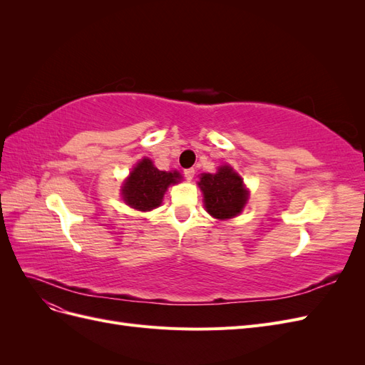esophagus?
I'll list each match as a JSON object with an SVG mask.
<instances>
[{"mask_svg": "<svg viewBox=\"0 0 365 365\" xmlns=\"http://www.w3.org/2000/svg\"><path fill=\"white\" fill-rule=\"evenodd\" d=\"M184 176H185L187 181H192L193 176H195V169H185L184 170Z\"/></svg>", "mask_w": 365, "mask_h": 365, "instance_id": "34e87169", "label": "esophagus"}]
</instances>
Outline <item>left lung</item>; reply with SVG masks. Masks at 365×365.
<instances>
[{
	"mask_svg": "<svg viewBox=\"0 0 365 365\" xmlns=\"http://www.w3.org/2000/svg\"><path fill=\"white\" fill-rule=\"evenodd\" d=\"M197 184L204 193L207 212L216 219L235 217L247 204L244 181L230 165H222L216 173H204Z\"/></svg>",
	"mask_w": 365,
	"mask_h": 365,
	"instance_id": "1",
	"label": "left lung"
}]
</instances>
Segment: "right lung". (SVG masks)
Returning a JSON list of instances; mask_svg holds the SVG:
<instances>
[{"instance_id": "obj_1", "label": "right lung", "mask_w": 365, "mask_h": 365, "mask_svg": "<svg viewBox=\"0 0 365 365\" xmlns=\"http://www.w3.org/2000/svg\"><path fill=\"white\" fill-rule=\"evenodd\" d=\"M178 172H163L149 158L141 160L126 180L121 195L123 201L140 212H149L161 204L164 192L170 184L180 182Z\"/></svg>"}]
</instances>
